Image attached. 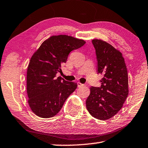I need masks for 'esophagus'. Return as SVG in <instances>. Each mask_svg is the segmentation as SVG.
I'll use <instances>...</instances> for the list:
<instances>
[{
    "mask_svg": "<svg viewBox=\"0 0 148 148\" xmlns=\"http://www.w3.org/2000/svg\"><path fill=\"white\" fill-rule=\"evenodd\" d=\"M77 86H78V87H82V86H84V85L83 84H81L80 82H77Z\"/></svg>",
    "mask_w": 148,
    "mask_h": 148,
    "instance_id": "obj_1",
    "label": "esophagus"
}]
</instances>
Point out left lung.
<instances>
[{
  "label": "left lung",
  "instance_id": "left-lung-1",
  "mask_svg": "<svg viewBox=\"0 0 148 148\" xmlns=\"http://www.w3.org/2000/svg\"><path fill=\"white\" fill-rule=\"evenodd\" d=\"M97 72L104 77L100 87L90 88L86 108L93 117L107 120L113 117L123 106L128 95L127 70L124 57L119 50L106 42L93 39Z\"/></svg>",
  "mask_w": 148,
  "mask_h": 148
}]
</instances>
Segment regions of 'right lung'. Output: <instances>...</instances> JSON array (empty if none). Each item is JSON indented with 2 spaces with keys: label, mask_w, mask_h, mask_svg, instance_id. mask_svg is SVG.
Returning <instances> with one entry per match:
<instances>
[{
  "label": "right lung",
  "mask_w": 148,
  "mask_h": 148,
  "mask_svg": "<svg viewBox=\"0 0 148 148\" xmlns=\"http://www.w3.org/2000/svg\"><path fill=\"white\" fill-rule=\"evenodd\" d=\"M86 43L65 35L51 36L44 41L31 58L27 70V93L31 110L42 118H50L59 112L77 84L55 78L62 71L71 51Z\"/></svg>",
  "instance_id": "obj_1"
}]
</instances>
